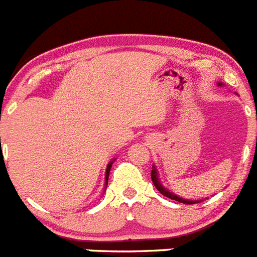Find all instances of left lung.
Returning <instances> with one entry per match:
<instances>
[{
	"label": "left lung",
	"instance_id": "obj_1",
	"mask_svg": "<svg viewBox=\"0 0 257 257\" xmlns=\"http://www.w3.org/2000/svg\"><path fill=\"white\" fill-rule=\"evenodd\" d=\"M151 178H152V181H153L154 187L157 188V190L161 193V194H163V196H166L167 198L170 199H175V201L180 202V203H184V205H193V203H198L199 201H189V199H183L180 198V197L175 196L174 193L169 192V190H166L165 188L161 185L160 180H158V176H157V171H156V167H153L152 169V174H151Z\"/></svg>",
	"mask_w": 257,
	"mask_h": 257
}]
</instances>
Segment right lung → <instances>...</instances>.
<instances>
[{
	"label": "right lung",
	"instance_id": "1",
	"mask_svg": "<svg viewBox=\"0 0 257 257\" xmlns=\"http://www.w3.org/2000/svg\"><path fill=\"white\" fill-rule=\"evenodd\" d=\"M112 163L113 162H110L108 165V167H106V172H105V184L108 183V176H109V171H110V167H112Z\"/></svg>",
	"mask_w": 257,
	"mask_h": 257
}]
</instances>
